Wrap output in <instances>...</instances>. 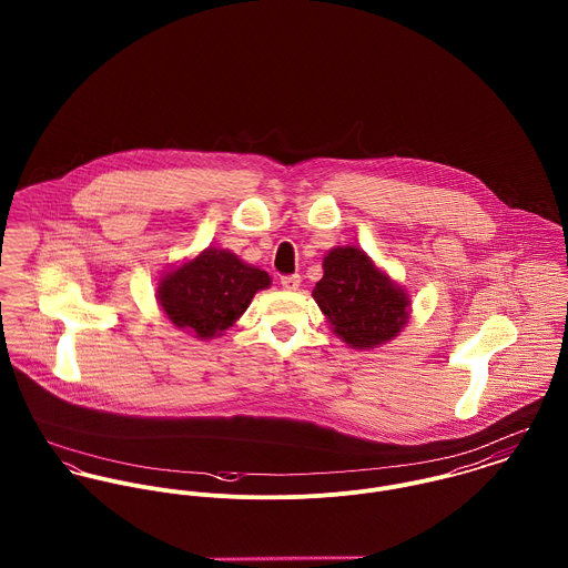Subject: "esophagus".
<instances>
[{
  "mask_svg": "<svg viewBox=\"0 0 568 568\" xmlns=\"http://www.w3.org/2000/svg\"><path fill=\"white\" fill-rule=\"evenodd\" d=\"M280 284H282L284 291H297L300 284H302V277L300 275H282Z\"/></svg>",
  "mask_w": 568,
  "mask_h": 568,
  "instance_id": "34e87169",
  "label": "esophagus"
}]
</instances>
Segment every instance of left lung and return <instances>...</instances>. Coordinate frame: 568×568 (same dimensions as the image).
I'll return each instance as SVG.
<instances>
[{
  "label": "left lung",
  "instance_id": "1",
  "mask_svg": "<svg viewBox=\"0 0 568 568\" xmlns=\"http://www.w3.org/2000/svg\"><path fill=\"white\" fill-rule=\"evenodd\" d=\"M313 297L334 334L356 349L394 338L408 317L403 288L356 246H336L325 255L324 277Z\"/></svg>",
  "mask_w": 568,
  "mask_h": 568
}]
</instances>
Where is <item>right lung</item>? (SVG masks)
Listing matches in <instances>:
<instances>
[{
    "instance_id": "right-lung-1",
    "label": "right lung",
    "mask_w": 568,
    "mask_h": 568,
    "mask_svg": "<svg viewBox=\"0 0 568 568\" xmlns=\"http://www.w3.org/2000/svg\"><path fill=\"white\" fill-rule=\"evenodd\" d=\"M268 284V273L244 264L234 253L205 248L192 262L165 273L158 300L176 327L212 338L236 324L253 295Z\"/></svg>"
}]
</instances>
